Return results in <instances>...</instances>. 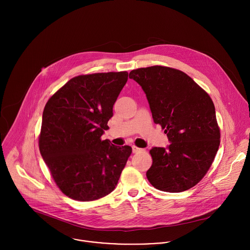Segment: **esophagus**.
<instances>
[{
	"mask_svg": "<svg viewBox=\"0 0 250 250\" xmlns=\"http://www.w3.org/2000/svg\"><path fill=\"white\" fill-rule=\"evenodd\" d=\"M141 151H144V149L139 148V147H137V146H132V152H133V153H138V152H141Z\"/></svg>",
	"mask_w": 250,
	"mask_h": 250,
	"instance_id": "1",
	"label": "esophagus"
}]
</instances>
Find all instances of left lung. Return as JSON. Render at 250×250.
<instances>
[{
  "label": "left lung",
  "mask_w": 250,
  "mask_h": 250,
  "mask_svg": "<svg viewBox=\"0 0 250 250\" xmlns=\"http://www.w3.org/2000/svg\"><path fill=\"white\" fill-rule=\"evenodd\" d=\"M129 78L146 94L153 122L171 142L154 147L146 172L150 184L164 192L179 193L198 184L218 152L221 130L208 94L182 71L150 66L130 71Z\"/></svg>",
  "instance_id": "1"
}]
</instances>
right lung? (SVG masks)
<instances>
[{
  "label": "right lung",
  "mask_w": 250,
  "mask_h": 250,
  "mask_svg": "<svg viewBox=\"0 0 250 250\" xmlns=\"http://www.w3.org/2000/svg\"><path fill=\"white\" fill-rule=\"evenodd\" d=\"M126 71L79 75L47 101L39 146L53 181L67 197L89 202L116 188L132 149L101 138Z\"/></svg>",
  "instance_id": "right-lung-1"
}]
</instances>
